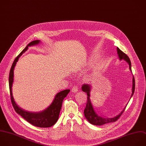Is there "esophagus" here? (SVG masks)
Segmentation results:
<instances>
[{
  "mask_svg": "<svg viewBox=\"0 0 146 146\" xmlns=\"http://www.w3.org/2000/svg\"><path fill=\"white\" fill-rule=\"evenodd\" d=\"M78 87L77 86H74L72 89V92H74V93H76L78 92Z\"/></svg>",
  "mask_w": 146,
  "mask_h": 146,
  "instance_id": "esophagus-1",
  "label": "esophagus"
}]
</instances>
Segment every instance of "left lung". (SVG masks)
Here are the masks:
<instances>
[{
  "mask_svg": "<svg viewBox=\"0 0 146 146\" xmlns=\"http://www.w3.org/2000/svg\"><path fill=\"white\" fill-rule=\"evenodd\" d=\"M117 54L119 55V59L120 60L124 59L129 64V70L132 71L131 70V63L130 61L129 58L128 56L124 53L122 50H121L119 48H117ZM132 93L131 95V98L133 96L134 92H135V78L134 76H133V80H132ZM82 90L83 92H85L87 94V104L86 108L84 110V114L86 119L89 121L90 123L92 124L95 125H102L107 123H113L117 121L120 116L122 115L123 113L125 110V108L124 109V110L117 115H116L115 117H113V118H105L103 117H101V116L97 115V114L96 113V111L94 110V108L93 107V105L92 104L90 99V93L91 92V86L88 84H83L82 87Z\"/></svg>",
  "mask_w": 146,
  "mask_h": 146,
  "instance_id": "obj_1",
  "label": "left lung"
}]
</instances>
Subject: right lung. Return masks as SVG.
Segmentation results:
<instances>
[{"label": "right lung", "instance_id": "add662e5", "mask_svg": "<svg viewBox=\"0 0 146 146\" xmlns=\"http://www.w3.org/2000/svg\"><path fill=\"white\" fill-rule=\"evenodd\" d=\"M40 40H35L31 42L15 59L9 74V89L11 103L15 111L30 124L38 127L48 128L53 125L57 122L59 119L63 100L69 93L70 90L67 89L58 93L56 95L52 104L45 110L38 113L28 112L19 108L15 104L12 94V85L14 80V69L19 57L28 49V46L38 44Z\"/></svg>", "mask_w": 146, "mask_h": 146}]
</instances>
